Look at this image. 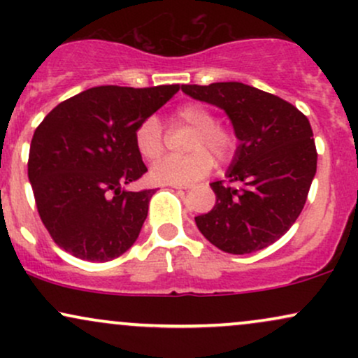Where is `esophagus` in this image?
<instances>
[{
    "instance_id": "esophagus-1",
    "label": "esophagus",
    "mask_w": 358,
    "mask_h": 358,
    "mask_svg": "<svg viewBox=\"0 0 358 358\" xmlns=\"http://www.w3.org/2000/svg\"><path fill=\"white\" fill-rule=\"evenodd\" d=\"M171 187H173V188H183V190H187V188H190V185H188V183H171Z\"/></svg>"
}]
</instances>
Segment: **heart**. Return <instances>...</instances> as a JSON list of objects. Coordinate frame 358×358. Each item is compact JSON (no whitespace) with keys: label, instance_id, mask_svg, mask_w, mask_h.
I'll return each mask as SVG.
<instances>
[{"label":"heart","instance_id":"obj_1","mask_svg":"<svg viewBox=\"0 0 358 358\" xmlns=\"http://www.w3.org/2000/svg\"><path fill=\"white\" fill-rule=\"evenodd\" d=\"M171 124L193 129L185 156H166L153 166V176L163 183H192L203 178L219 163L232 162L239 148V136L231 126L217 122L215 114L203 102H187L171 114ZM134 146L146 162H155L165 151L162 124L146 117L134 131Z\"/></svg>","mask_w":358,"mask_h":358}]
</instances>
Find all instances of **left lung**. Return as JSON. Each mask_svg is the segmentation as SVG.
<instances>
[{
  "label": "left lung",
  "mask_w": 358,
  "mask_h": 358,
  "mask_svg": "<svg viewBox=\"0 0 358 358\" xmlns=\"http://www.w3.org/2000/svg\"><path fill=\"white\" fill-rule=\"evenodd\" d=\"M182 90L224 109L241 139L229 183H210L215 207L195 217L196 227L224 252L268 248L289 231L306 203L318 158L310 121L287 101L242 82Z\"/></svg>",
  "instance_id": "8db88e82"
}]
</instances>
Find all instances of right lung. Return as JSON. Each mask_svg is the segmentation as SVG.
I'll use <instances>...</instances> for the list:
<instances>
[{
    "label": "right lung",
    "mask_w": 358,
    "mask_h": 358,
    "mask_svg": "<svg viewBox=\"0 0 358 358\" xmlns=\"http://www.w3.org/2000/svg\"><path fill=\"white\" fill-rule=\"evenodd\" d=\"M178 90V84L99 85L60 102L40 122L28 178L40 219L60 249L104 262L136 242L155 188L121 190L148 171L134 131Z\"/></svg>",
    "instance_id": "right-lung-1"
}]
</instances>
